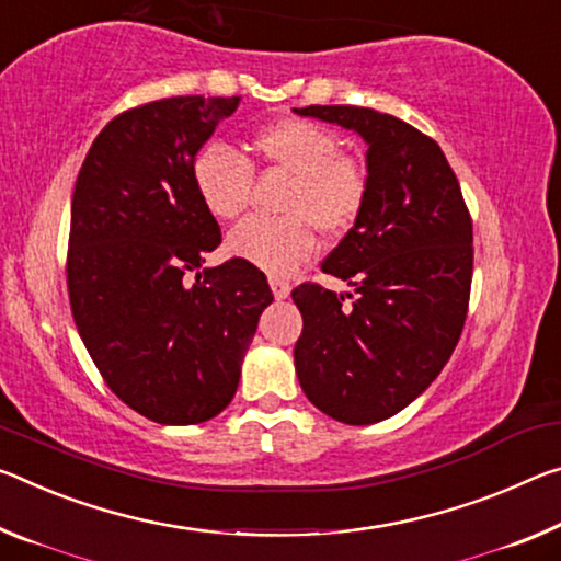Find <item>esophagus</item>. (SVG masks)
<instances>
[{"instance_id":"obj_1","label":"esophagus","mask_w":561,"mask_h":561,"mask_svg":"<svg viewBox=\"0 0 561 561\" xmlns=\"http://www.w3.org/2000/svg\"><path fill=\"white\" fill-rule=\"evenodd\" d=\"M270 287H272L274 297H277V299H287L289 291H291L289 282H284V279H279V277H270Z\"/></svg>"}]
</instances>
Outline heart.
Listing matches in <instances>:
<instances>
[{
	"label": "heart",
	"mask_w": 561,
	"mask_h": 561,
	"mask_svg": "<svg viewBox=\"0 0 561 561\" xmlns=\"http://www.w3.org/2000/svg\"><path fill=\"white\" fill-rule=\"evenodd\" d=\"M254 149L266 164L295 176L284 199L289 217L239 221L227 237V249L256 270L287 277L314 254V227L342 234L354 225L367 202V172L357 159L340 154L334 131L307 119L262 129ZM192 182L211 217L234 219L249 202L252 164L225 141H211L194 157Z\"/></svg>",
	"instance_id": "1"
}]
</instances>
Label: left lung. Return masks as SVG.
I'll use <instances>...</instances> for the list:
<instances>
[{
	"instance_id": "left-lung-1",
	"label": "left lung",
	"mask_w": 561,
	"mask_h": 561,
	"mask_svg": "<svg viewBox=\"0 0 561 561\" xmlns=\"http://www.w3.org/2000/svg\"><path fill=\"white\" fill-rule=\"evenodd\" d=\"M367 145V202L322 270L354 289L291 291L305 327L295 344L301 392L336 422L402 412L449 362L472 287V219L439 145L367 106H305Z\"/></svg>"
}]
</instances>
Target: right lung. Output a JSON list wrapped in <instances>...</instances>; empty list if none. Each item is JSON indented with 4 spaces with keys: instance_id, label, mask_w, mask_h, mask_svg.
I'll return each instance as SVG.
<instances>
[{
    "instance_id": "add662e5",
    "label": "right lung",
    "mask_w": 561,
    "mask_h": 561,
    "mask_svg": "<svg viewBox=\"0 0 561 561\" xmlns=\"http://www.w3.org/2000/svg\"><path fill=\"white\" fill-rule=\"evenodd\" d=\"M239 96H169L114 117L79 169L67 287L75 324L124 404L159 424H199L237 392L272 305L244 260L204 266L221 242L192 162Z\"/></svg>"
}]
</instances>
